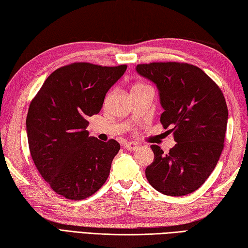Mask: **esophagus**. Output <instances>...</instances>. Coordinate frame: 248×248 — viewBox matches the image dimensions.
Returning <instances> with one entry per match:
<instances>
[{
  "label": "esophagus",
  "mask_w": 248,
  "mask_h": 248,
  "mask_svg": "<svg viewBox=\"0 0 248 248\" xmlns=\"http://www.w3.org/2000/svg\"><path fill=\"white\" fill-rule=\"evenodd\" d=\"M124 148L127 149V150L132 151V150L138 149V148H139V145L133 143V141H129V143H125V144H124Z\"/></svg>",
  "instance_id": "esophagus-1"
}]
</instances>
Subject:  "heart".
Wrapping results in <instances>:
<instances>
[{"label":"heart","mask_w":248,"mask_h":248,"mask_svg":"<svg viewBox=\"0 0 248 248\" xmlns=\"http://www.w3.org/2000/svg\"><path fill=\"white\" fill-rule=\"evenodd\" d=\"M140 86H144V85H141V84H138V85H135L133 88H136V87H140Z\"/></svg>","instance_id":"heart-1"}]
</instances>
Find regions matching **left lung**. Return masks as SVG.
I'll return each mask as SVG.
<instances>
[{
  "instance_id": "8db88e82",
  "label": "left lung",
  "mask_w": 248,
  "mask_h": 248,
  "mask_svg": "<svg viewBox=\"0 0 248 248\" xmlns=\"http://www.w3.org/2000/svg\"><path fill=\"white\" fill-rule=\"evenodd\" d=\"M136 71L156 84L163 128L176 145L164 154L151 145L155 160L146 168L151 186L168 196H184L202 186L224 149L228 108L218 85L187 62L140 64Z\"/></svg>"
}]
</instances>
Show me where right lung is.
<instances>
[{"label":"right lung","mask_w":248,"mask_h":248,"mask_svg":"<svg viewBox=\"0 0 248 248\" xmlns=\"http://www.w3.org/2000/svg\"><path fill=\"white\" fill-rule=\"evenodd\" d=\"M125 69L127 65L72 62L52 72L31 101L26 132L31 159L66 199L92 196L108 178L120 145L88 136L86 118L101 110L105 94Z\"/></svg>","instance_id":"obj_1"}]
</instances>
